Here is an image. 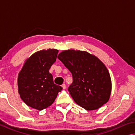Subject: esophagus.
I'll return each mask as SVG.
<instances>
[{"mask_svg": "<svg viewBox=\"0 0 135 135\" xmlns=\"http://www.w3.org/2000/svg\"><path fill=\"white\" fill-rule=\"evenodd\" d=\"M61 86L62 87L63 89H66V85H65V84H62V86Z\"/></svg>", "mask_w": 135, "mask_h": 135, "instance_id": "esophagus-1", "label": "esophagus"}]
</instances>
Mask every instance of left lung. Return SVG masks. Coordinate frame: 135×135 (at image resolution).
I'll return each mask as SVG.
<instances>
[{
  "mask_svg": "<svg viewBox=\"0 0 135 135\" xmlns=\"http://www.w3.org/2000/svg\"><path fill=\"white\" fill-rule=\"evenodd\" d=\"M58 58L71 73L73 83L68 90L73 100L86 110H94L108 101L111 80L103 62L86 51L66 50Z\"/></svg>",
  "mask_w": 135,
  "mask_h": 135,
  "instance_id": "8db88e82",
  "label": "left lung"
}]
</instances>
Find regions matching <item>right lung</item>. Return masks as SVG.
Here are the masks:
<instances>
[{"label":"right lung","mask_w":135,"mask_h":135,"mask_svg":"<svg viewBox=\"0 0 135 135\" xmlns=\"http://www.w3.org/2000/svg\"><path fill=\"white\" fill-rule=\"evenodd\" d=\"M58 50L49 49L33 54L26 59L18 76V93L27 105L41 111L51 105L62 88L54 84L49 69Z\"/></svg>","instance_id":"right-lung-1"}]
</instances>
